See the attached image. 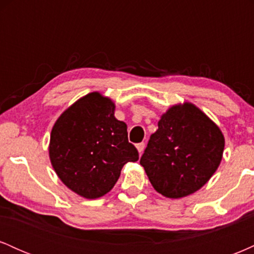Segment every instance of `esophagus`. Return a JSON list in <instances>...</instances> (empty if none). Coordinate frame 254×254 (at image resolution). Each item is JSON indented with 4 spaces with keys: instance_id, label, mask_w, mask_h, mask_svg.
<instances>
[{
    "instance_id": "34e87169",
    "label": "esophagus",
    "mask_w": 254,
    "mask_h": 254,
    "mask_svg": "<svg viewBox=\"0 0 254 254\" xmlns=\"http://www.w3.org/2000/svg\"><path fill=\"white\" fill-rule=\"evenodd\" d=\"M136 148H137V150H138V153L141 154L142 151H143V149H144V143H143V142H141V143L136 144Z\"/></svg>"
}]
</instances>
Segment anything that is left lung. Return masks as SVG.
<instances>
[{
    "instance_id": "8db88e82",
    "label": "left lung",
    "mask_w": 254,
    "mask_h": 254,
    "mask_svg": "<svg viewBox=\"0 0 254 254\" xmlns=\"http://www.w3.org/2000/svg\"><path fill=\"white\" fill-rule=\"evenodd\" d=\"M157 127L139 161L153 188L168 198L199 190L222 160L220 127L191 103L172 106Z\"/></svg>"
}]
</instances>
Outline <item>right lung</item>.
<instances>
[{
	"mask_svg": "<svg viewBox=\"0 0 254 254\" xmlns=\"http://www.w3.org/2000/svg\"><path fill=\"white\" fill-rule=\"evenodd\" d=\"M115 103L93 92L78 99L51 130L49 155L58 178L78 196L94 199L112 190L127 162L138 160Z\"/></svg>",
	"mask_w": 254,
	"mask_h": 254,
	"instance_id": "add662e5",
	"label": "right lung"
}]
</instances>
